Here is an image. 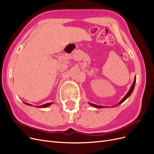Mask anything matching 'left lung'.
Here are the masks:
<instances>
[{
    "mask_svg": "<svg viewBox=\"0 0 154 154\" xmlns=\"http://www.w3.org/2000/svg\"><path fill=\"white\" fill-rule=\"evenodd\" d=\"M136 77H135V78H134V82H133V84H132V86H131V88H130L129 91H128V93L126 94V95L123 97V98L122 99V100L118 103V105H120V104H121L122 103H123L124 101H125V100H126V99H127V98L129 97L130 95L132 94V91H133V90H134V87H135V84H136ZM89 103H90L91 106H93V107H95V108L100 109V108H102V107H104V106H97V105H95V104H93V103H90V102H89ZM112 107H115V106H112Z\"/></svg>",
    "mask_w": 154,
    "mask_h": 154,
    "instance_id": "1",
    "label": "left lung"
}]
</instances>
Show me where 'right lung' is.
<instances>
[{
    "mask_svg": "<svg viewBox=\"0 0 154 154\" xmlns=\"http://www.w3.org/2000/svg\"><path fill=\"white\" fill-rule=\"evenodd\" d=\"M24 103H25V104H26V105H27V106H32V104H30V103H26V102H24ZM52 103H53L52 102H50V103H45V104H43V105H42V106H36V107H39V108H45V107H48L49 106H51V104H52Z\"/></svg>",
    "mask_w": 154,
    "mask_h": 154,
    "instance_id": "1",
    "label": "right lung"
}]
</instances>
